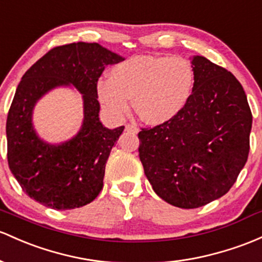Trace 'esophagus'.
Masks as SVG:
<instances>
[{"instance_id":"1","label":"esophagus","mask_w":262,"mask_h":262,"mask_svg":"<svg viewBox=\"0 0 262 262\" xmlns=\"http://www.w3.org/2000/svg\"><path fill=\"white\" fill-rule=\"evenodd\" d=\"M125 130L126 132H132V133H138V126L136 124H126L125 125Z\"/></svg>"}]
</instances>
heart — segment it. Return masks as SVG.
I'll return each instance as SVG.
<instances>
[{
  "label": "heart",
  "instance_id": "b5f03b06",
  "mask_svg": "<svg viewBox=\"0 0 262 262\" xmlns=\"http://www.w3.org/2000/svg\"><path fill=\"white\" fill-rule=\"evenodd\" d=\"M195 84L190 62L182 57L136 56L118 63L109 80H99L97 96L113 117L128 113L130 100L142 120L163 124L188 104Z\"/></svg>",
  "mask_w": 262,
  "mask_h": 262
}]
</instances>
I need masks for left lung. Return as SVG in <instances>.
I'll list each match as a JSON object with an SVG mask.
<instances>
[{"label":"left lung","instance_id":"8db88e82","mask_svg":"<svg viewBox=\"0 0 262 262\" xmlns=\"http://www.w3.org/2000/svg\"><path fill=\"white\" fill-rule=\"evenodd\" d=\"M195 84L173 119L143 128L139 158L153 190L166 203L195 209L225 195L250 150L252 114L231 72L203 56L191 59Z\"/></svg>","mask_w":262,"mask_h":262}]
</instances>
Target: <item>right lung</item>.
<instances>
[{
    "label": "right lung",
    "mask_w": 262,
    "mask_h": 262,
    "mask_svg": "<svg viewBox=\"0 0 262 262\" xmlns=\"http://www.w3.org/2000/svg\"><path fill=\"white\" fill-rule=\"evenodd\" d=\"M122 61L98 43H71L52 48L24 74L8 111L6 134L10 170L31 199L70 210L98 196L108 157L124 126L108 129L100 123L97 83L107 66ZM70 84L82 94V126L72 140L50 145L34 130L33 108L52 89Z\"/></svg>",
    "instance_id": "add662e5"
}]
</instances>
